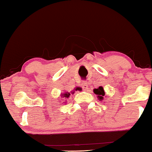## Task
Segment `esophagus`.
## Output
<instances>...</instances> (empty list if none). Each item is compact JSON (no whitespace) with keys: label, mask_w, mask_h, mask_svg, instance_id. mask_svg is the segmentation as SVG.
I'll return each mask as SVG.
<instances>
[{"label":"esophagus","mask_w":152,"mask_h":152,"mask_svg":"<svg viewBox=\"0 0 152 152\" xmlns=\"http://www.w3.org/2000/svg\"><path fill=\"white\" fill-rule=\"evenodd\" d=\"M82 86L84 90H87L88 88V82H86V81H83L82 83Z\"/></svg>","instance_id":"34e87169"}]
</instances>
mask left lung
Listing matches in <instances>:
<instances>
[{"mask_svg": "<svg viewBox=\"0 0 152 152\" xmlns=\"http://www.w3.org/2000/svg\"><path fill=\"white\" fill-rule=\"evenodd\" d=\"M94 93L95 94L97 95L98 96V99H103V96L105 95L104 91V89L102 86H99L98 88H95L93 90Z\"/></svg>", "mask_w": 152, "mask_h": 152, "instance_id": "8db88e82", "label": "left lung"}]
</instances>
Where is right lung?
Returning a JSON list of instances; mask_svg holds the SVG:
<instances>
[{"mask_svg": "<svg viewBox=\"0 0 152 152\" xmlns=\"http://www.w3.org/2000/svg\"><path fill=\"white\" fill-rule=\"evenodd\" d=\"M79 89H80V88H76V90H79ZM70 94L69 93H68V92H66V93H64V94H62L61 95V96H62V97H66V98H68V97H69V95H70Z\"/></svg>", "mask_w": 152, "mask_h": 152, "instance_id": "add662e5", "label": "right lung"}]
</instances>
